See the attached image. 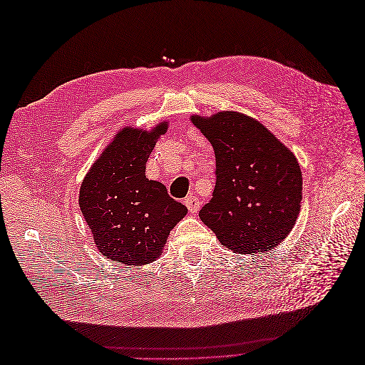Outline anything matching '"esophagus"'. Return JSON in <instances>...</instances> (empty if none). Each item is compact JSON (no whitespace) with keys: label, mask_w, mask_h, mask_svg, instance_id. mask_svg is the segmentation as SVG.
Here are the masks:
<instances>
[{"label":"esophagus","mask_w":365,"mask_h":365,"mask_svg":"<svg viewBox=\"0 0 365 365\" xmlns=\"http://www.w3.org/2000/svg\"><path fill=\"white\" fill-rule=\"evenodd\" d=\"M184 204L187 208H189V212H192V213H196L197 210H200V200H197L195 195L187 196L184 200Z\"/></svg>","instance_id":"esophagus-1"}]
</instances>
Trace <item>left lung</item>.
Segmentation results:
<instances>
[{"mask_svg": "<svg viewBox=\"0 0 365 365\" xmlns=\"http://www.w3.org/2000/svg\"><path fill=\"white\" fill-rule=\"evenodd\" d=\"M190 120L216 157V185L200 212L202 222L239 254L279 245L300 213L303 178L294 153L244 114L224 111Z\"/></svg>", "mask_w": 365, "mask_h": 365, "instance_id": "8db88e82", "label": "left lung"}]
</instances>
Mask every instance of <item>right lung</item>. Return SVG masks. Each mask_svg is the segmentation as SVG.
Masks as SVG:
<instances>
[{
  "mask_svg": "<svg viewBox=\"0 0 365 365\" xmlns=\"http://www.w3.org/2000/svg\"><path fill=\"white\" fill-rule=\"evenodd\" d=\"M168 130H120L86 173L81 185V212L103 256L123 264H145L158 257L170 230L187 208L165 185L146 178V161L157 138Z\"/></svg>",
  "mask_w": 365,
  "mask_h": 365,
  "instance_id": "1",
  "label": "right lung"
}]
</instances>
